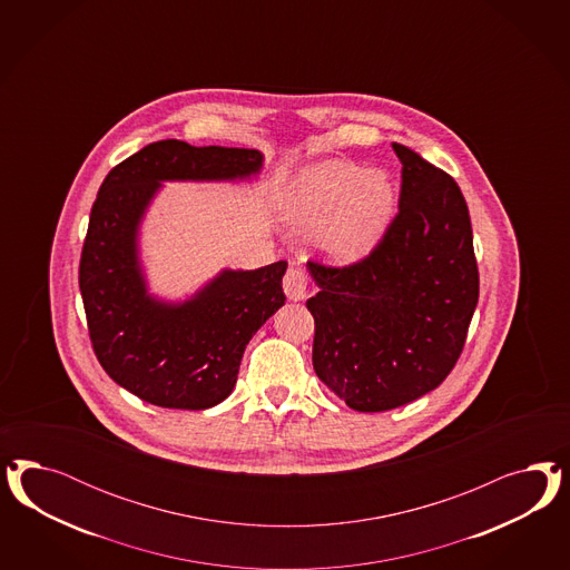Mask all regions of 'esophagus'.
Listing matches in <instances>:
<instances>
[{
	"instance_id": "esophagus-1",
	"label": "esophagus",
	"mask_w": 570,
	"mask_h": 570,
	"mask_svg": "<svg viewBox=\"0 0 570 570\" xmlns=\"http://www.w3.org/2000/svg\"><path fill=\"white\" fill-rule=\"evenodd\" d=\"M282 286H284V293L288 298H293V301L305 298L307 296V274H305V269L298 267V265H291L284 274Z\"/></svg>"
}]
</instances>
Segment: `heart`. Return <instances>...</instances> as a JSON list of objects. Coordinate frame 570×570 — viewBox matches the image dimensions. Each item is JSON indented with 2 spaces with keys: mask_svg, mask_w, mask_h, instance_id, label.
Masks as SVG:
<instances>
[{
  "mask_svg": "<svg viewBox=\"0 0 570 570\" xmlns=\"http://www.w3.org/2000/svg\"><path fill=\"white\" fill-rule=\"evenodd\" d=\"M395 186L380 169L363 173L351 160H324L301 173L288 191V213L316 224L317 244L336 259L365 255L391 222Z\"/></svg>",
  "mask_w": 570,
  "mask_h": 570,
  "instance_id": "heart-1",
  "label": "heart"
}]
</instances>
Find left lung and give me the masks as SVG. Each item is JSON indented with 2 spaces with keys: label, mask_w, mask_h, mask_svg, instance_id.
I'll list each match as a JSON object with an SVG mask.
<instances>
[{
  "label": "left lung",
  "mask_w": 570,
  "mask_h": 570,
  "mask_svg": "<svg viewBox=\"0 0 570 570\" xmlns=\"http://www.w3.org/2000/svg\"><path fill=\"white\" fill-rule=\"evenodd\" d=\"M399 210L348 265L309 259L320 293L313 370L357 412H386L436 389L460 360L479 303L468 205L449 173L393 144Z\"/></svg>",
  "instance_id": "1"
}]
</instances>
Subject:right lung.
<instances>
[{
	"label": "right lung",
	"mask_w": 570,
	"mask_h": 570,
	"mask_svg": "<svg viewBox=\"0 0 570 570\" xmlns=\"http://www.w3.org/2000/svg\"><path fill=\"white\" fill-rule=\"evenodd\" d=\"M259 150L148 144L106 175L79 263L87 330L104 372L141 401L173 410L222 403L253 334L284 305L286 261L224 272L188 303H156L136 261V229L158 181L234 179L259 171Z\"/></svg>",
	"instance_id": "1"
}]
</instances>
